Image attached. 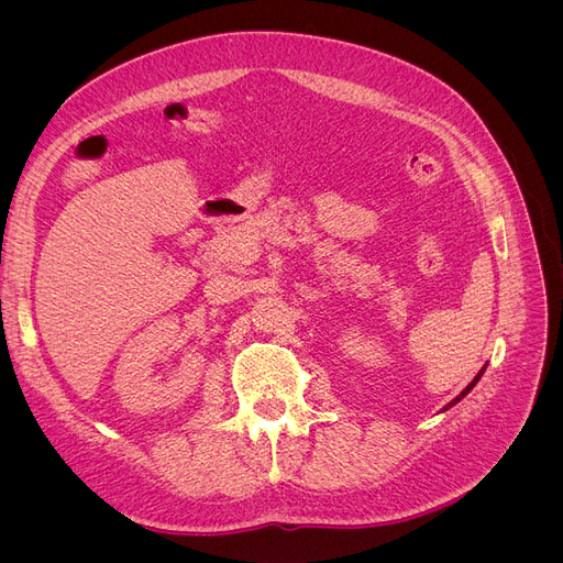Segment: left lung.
<instances>
[{"label":"left lung","mask_w":563,"mask_h":563,"mask_svg":"<svg viewBox=\"0 0 563 563\" xmlns=\"http://www.w3.org/2000/svg\"><path fill=\"white\" fill-rule=\"evenodd\" d=\"M484 369H486V367H484ZM484 369H482V372H479V374H477V376H475V380H472V383H470V386H467V388H465V390H463V393H461V395H459V397H456V399H454V401H450V404H448V406H445V410H448V408H450V406H454V404H459V401H461V399H463V397H465V395H467V393H470V390H472V388H475V383H477V380H479V378H482V374H484Z\"/></svg>","instance_id":"obj_1"}]
</instances>
